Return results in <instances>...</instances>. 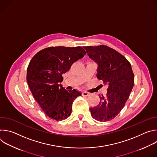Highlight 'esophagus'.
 I'll list each match as a JSON object with an SVG mask.
<instances>
[{"instance_id": "esophagus-1", "label": "esophagus", "mask_w": 157, "mask_h": 157, "mask_svg": "<svg viewBox=\"0 0 157 157\" xmlns=\"http://www.w3.org/2000/svg\"><path fill=\"white\" fill-rule=\"evenodd\" d=\"M89 94H90V93L88 92H86V91H83L82 93V95L84 96H89Z\"/></svg>"}]
</instances>
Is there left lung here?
Listing matches in <instances>:
<instances>
[{
	"instance_id": "obj_1",
	"label": "left lung",
	"mask_w": 157,
	"mask_h": 157,
	"mask_svg": "<svg viewBox=\"0 0 157 157\" xmlns=\"http://www.w3.org/2000/svg\"><path fill=\"white\" fill-rule=\"evenodd\" d=\"M84 48L89 57L98 64L97 77L108 85L106 96H99V104L90 108L91 116L100 122L109 121L120 113L133 87L131 64L122 55L106 45Z\"/></svg>"
}]
</instances>
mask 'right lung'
I'll return each instance as SVG.
<instances>
[{
	"label": "right lung",
	"mask_w": 157,
	"mask_h": 157,
	"mask_svg": "<svg viewBox=\"0 0 157 157\" xmlns=\"http://www.w3.org/2000/svg\"><path fill=\"white\" fill-rule=\"evenodd\" d=\"M81 47H51L38 52L27 68V81L32 94L50 119L62 121L71 114L75 99L81 93L66 91L59 82L62 75L86 54Z\"/></svg>",
	"instance_id": "obj_1"
}]
</instances>
